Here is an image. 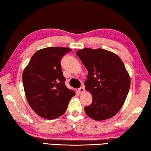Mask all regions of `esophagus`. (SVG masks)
Segmentation results:
<instances>
[{
  "label": "esophagus",
  "mask_w": 151,
  "mask_h": 151,
  "mask_svg": "<svg viewBox=\"0 0 151 151\" xmlns=\"http://www.w3.org/2000/svg\"><path fill=\"white\" fill-rule=\"evenodd\" d=\"M78 91H79L80 93H83L85 91V87H81L79 88H78Z\"/></svg>",
  "instance_id": "obj_1"
}]
</instances>
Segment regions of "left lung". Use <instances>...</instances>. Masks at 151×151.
<instances>
[{
  "label": "left lung",
  "mask_w": 151,
  "mask_h": 151,
  "mask_svg": "<svg viewBox=\"0 0 151 151\" xmlns=\"http://www.w3.org/2000/svg\"><path fill=\"white\" fill-rule=\"evenodd\" d=\"M88 70L85 89L91 94L92 104L85 107L95 120L111 118L120 110L127 97L130 76L118 55L108 50L84 48L76 52Z\"/></svg>",
  "instance_id": "1"
}]
</instances>
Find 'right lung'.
I'll list each match as a JSON object with an SVG mask.
<instances>
[{"label": "right lung", "mask_w": 151, "mask_h": 151, "mask_svg": "<svg viewBox=\"0 0 151 151\" xmlns=\"http://www.w3.org/2000/svg\"><path fill=\"white\" fill-rule=\"evenodd\" d=\"M72 51L68 47H48L35 52L23 73V84L28 104L38 116L53 119L65 113L75 95L65 85L60 60Z\"/></svg>", "instance_id": "right-lung-1"}]
</instances>
